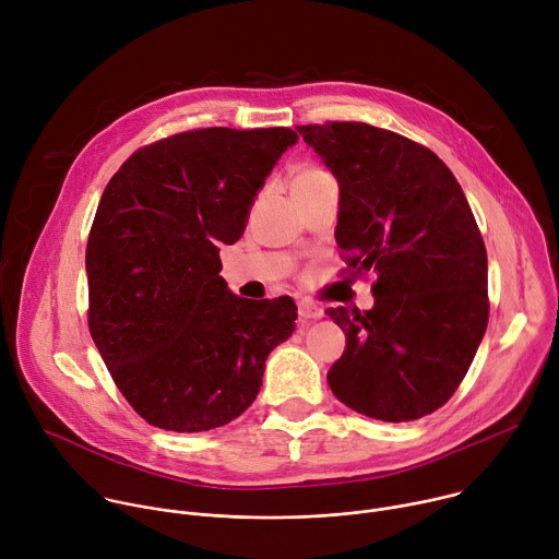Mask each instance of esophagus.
<instances>
[{
  "mask_svg": "<svg viewBox=\"0 0 559 559\" xmlns=\"http://www.w3.org/2000/svg\"><path fill=\"white\" fill-rule=\"evenodd\" d=\"M298 316L302 321H318V318H323V309L311 302H298Z\"/></svg>",
  "mask_w": 559,
  "mask_h": 559,
  "instance_id": "1",
  "label": "esophagus"
}]
</instances>
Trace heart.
Masks as SVG:
<instances>
[{"instance_id": "obj_1", "label": "heart", "mask_w": 559, "mask_h": 559, "mask_svg": "<svg viewBox=\"0 0 559 559\" xmlns=\"http://www.w3.org/2000/svg\"><path fill=\"white\" fill-rule=\"evenodd\" d=\"M323 177H330L323 168H316V166H305L298 170V175L294 177V186L298 183H307V181H316V179H323Z\"/></svg>"}]
</instances>
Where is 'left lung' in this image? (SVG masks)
Returning <instances> with one entry per match:
<instances>
[{"instance_id":"1","label":"left lung","mask_w":559,"mask_h":559,"mask_svg":"<svg viewBox=\"0 0 559 559\" xmlns=\"http://www.w3.org/2000/svg\"><path fill=\"white\" fill-rule=\"evenodd\" d=\"M338 181L336 243L373 307L328 316L345 332L328 373L349 409L409 423L460 386L489 323L487 248L451 170L425 145L360 121L296 126Z\"/></svg>"}]
</instances>
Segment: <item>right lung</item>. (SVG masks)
Here are the masks:
<instances>
[{"mask_svg":"<svg viewBox=\"0 0 559 559\" xmlns=\"http://www.w3.org/2000/svg\"><path fill=\"white\" fill-rule=\"evenodd\" d=\"M289 128H201L139 147L106 186L86 248L91 336L130 407L197 433L241 416L270 352L294 332L289 296L250 300L218 276Z\"/></svg>","mask_w":559,"mask_h":559,"instance_id":"add662e5","label":"right lung"}]
</instances>
